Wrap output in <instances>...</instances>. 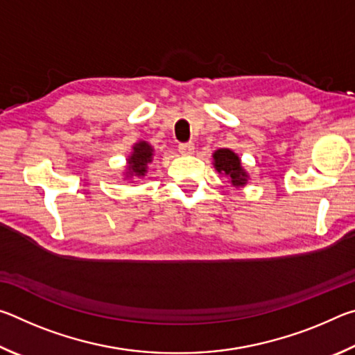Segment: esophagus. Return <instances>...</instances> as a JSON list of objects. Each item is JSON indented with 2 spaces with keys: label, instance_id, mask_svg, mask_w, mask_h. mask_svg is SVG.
<instances>
[{
  "label": "esophagus",
  "instance_id": "obj_1",
  "mask_svg": "<svg viewBox=\"0 0 355 355\" xmlns=\"http://www.w3.org/2000/svg\"><path fill=\"white\" fill-rule=\"evenodd\" d=\"M178 150L182 155H192L194 153V144L192 142H186V144H180Z\"/></svg>",
  "mask_w": 355,
  "mask_h": 355
}]
</instances>
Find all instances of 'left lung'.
<instances>
[{
  "mask_svg": "<svg viewBox=\"0 0 355 355\" xmlns=\"http://www.w3.org/2000/svg\"><path fill=\"white\" fill-rule=\"evenodd\" d=\"M213 166L218 173L228 178L233 188H244L248 184L249 173L241 164V158L230 148H218L213 153Z\"/></svg>",
  "mask_w": 355,
  "mask_h": 355,
  "instance_id": "1",
  "label": "left lung"
}]
</instances>
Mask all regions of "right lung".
<instances>
[{"instance_id": "obj_1", "label": "right lung", "mask_w": 355, "mask_h": 355, "mask_svg": "<svg viewBox=\"0 0 355 355\" xmlns=\"http://www.w3.org/2000/svg\"><path fill=\"white\" fill-rule=\"evenodd\" d=\"M155 155V148L150 146L147 141H137L130 156L127 158V166H125L123 180H135L144 178L148 172V164H152Z\"/></svg>"}]
</instances>
